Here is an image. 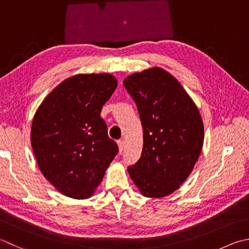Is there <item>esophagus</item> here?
Segmentation results:
<instances>
[{
    "label": "esophagus",
    "mask_w": 249,
    "mask_h": 249,
    "mask_svg": "<svg viewBox=\"0 0 249 249\" xmlns=\"http://www.w3.org/2000/svg\"><path fill=\"white\" fill-rule=\"evenodd\" d=\"M117 144H119V150H120V152L123 151V150H124V147H125L124 140H119V142H117Z\"/></svg>",
    "instance_id": "obj_1"
}]
</instances>
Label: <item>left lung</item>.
<instances>
[{"label": "left lung", "instance_id": "1", "mask_svg": "<svg viewBox=\"0 0 249 249\" xmlns=\"http://www.w3.org/2000/svg\"><path fill=\"white\" fill-rule=\"evenodd\" d=\"M143 130L142 157L128 173L143 196L175 192L195 166L203 144V124L194 101L175 77L153 67L124 79Z\"/></svg>", "mask_w": 249, "mask_h": 249}]
</instances>
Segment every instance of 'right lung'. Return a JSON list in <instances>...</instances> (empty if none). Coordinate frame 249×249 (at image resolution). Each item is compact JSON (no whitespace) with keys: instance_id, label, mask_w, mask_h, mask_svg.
Returning a JSON list of instances; mask_svg holds the SVG:
<instances>
[{"instance_id":"add662e5","label":"right lung","mask_w":249,"mask_h":249,"mask_svg":"<svg viewBox=\"0 0 249 249\" xmlns=\"http://www.w3.org/2000/svg\"><path fill=\"white\" fill-rule=\"evenodd\" d=\"M116 86L114 76L106 73L71 76L36 112L31 147L44 178L63 195L91 197L119 152L100 116Z\"/></svg>"}]
</instances>
